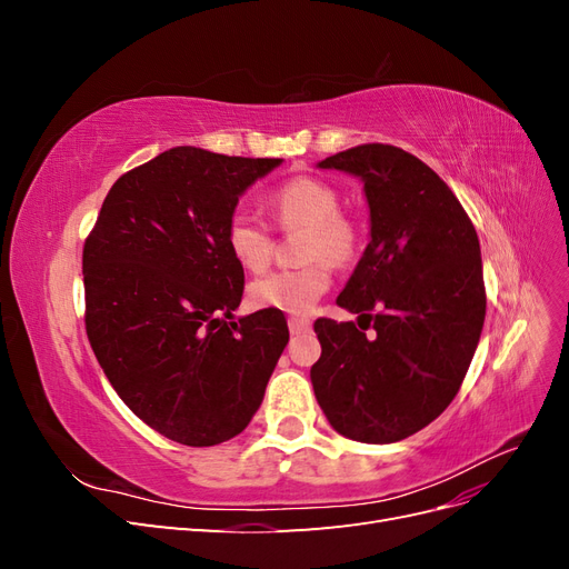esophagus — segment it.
Listing matches in <instances>:
<instances>
[{"label":"esophagus","instance_id":"1","mask_svg":"<svg viewBox=\"0 0 569 569\" xmlns=\"http://www.w3.org/2000/svg\"><path fill=\"white\" fill-rule=\"evenodd\" d=\"M311 330V320L306 318H289V332L291 335H303Z\"/></svg>","mask_w":569,"mask_h":569}]
</instances>
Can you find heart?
<instances>
[{
  "label": "heart",
  "mask_w": 569,
  "mask_h": 569,
  "mask_svg": "<svg viewBox=\"0 0 569 569\" xmlns=\"http://www.w3.org/2000/svg\"><path fill=\"white\" fill-rule=\"evenodd\" d=\"M270 213L280 230H299L301 256L308 263L299 268L274 270L251 282L249 299L256 308H270L287 316H306L318 299L332 287V264L351 263L360 228L353 216L339 211V192L320 178L297 176L268 197ZM226 244L230 256L244 270L261 272L270 266L274 239L268 222L251 211L239 209L230 216L226 228Z\"/></svg>",
  "instance_id": "b5f03b06"
}]
</instances>
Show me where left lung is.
<instances>
[{
  "label": "left lung",
  "instance_id": "obj_1",
  "mask_svg": "<svg viewBox=\"0 0 569 569\" xmlns=\"http://www.w3.org/2000/svg\"><path fill=\"white\" fill-rule=\"evenodd\" d=\"M318 166L363 180L370 244L337 299L358 327L313 325L316 399L343 437L401 441L437 420L468 375L487 313L479 239L449 184L399 147L358 144Z\"/></svg>",
  "mask_w": 569,
  "mask_h": 569
}]
</instances>
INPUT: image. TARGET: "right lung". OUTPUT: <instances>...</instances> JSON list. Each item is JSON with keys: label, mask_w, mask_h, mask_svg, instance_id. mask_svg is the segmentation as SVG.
I'll return each instance as SVG.
<instances>
[{"label": "right lung", "mask_w": 569, "mask_h": 569, "mask_svg": "<svg viewBox=\"0 0 569 569\" xmlns=\"http://www.w3.org/2000/svg\"><path fill=\"white\" fill-rule=\"evenodd\" d=\"M280 163L168 149L113 182L84 239L90 347L123 403L178 443L242 432L289 341L280 311L232 320L244 268L226 244L239 197Z\"/></svg>", "instance_id": "right-lung-1"}]
</instances>
